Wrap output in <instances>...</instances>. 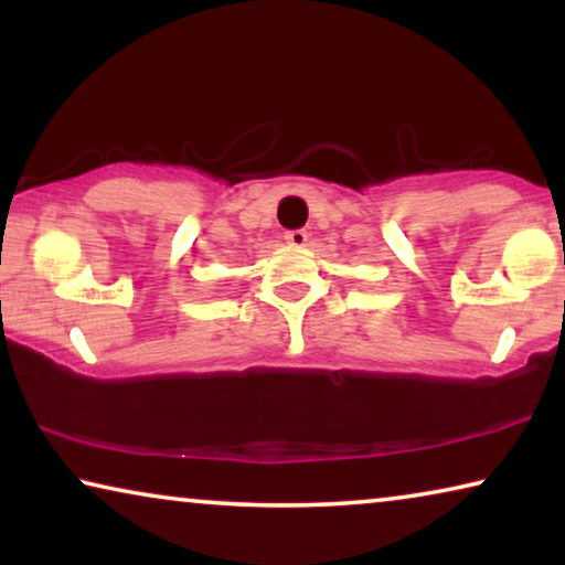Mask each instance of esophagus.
<instances>
[{
  "label": "esophagus",
  "instance_id": "1",
  "mask_svg": "<svg viewBox=\"0 0 565 565\" xmlns=\"http://www.w3.org/2000/svg\"><path fill=\"white\" fill-rule=\"evenodd\" d=\"M284 241L289 245H297V248H301V245H307L309 235H307V230H286Z\"/></svg>",
  "mask_w": 565,
  "mask_h": 565
}]
</instances>
